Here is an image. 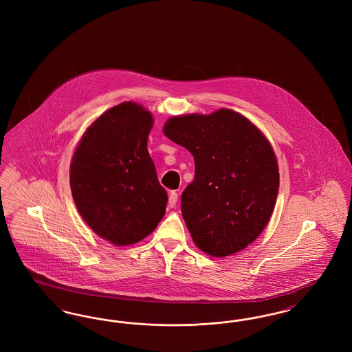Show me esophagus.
<instances>
[{
  "label": "esophagus",
  "mask_w": 352,
  "mask_h": 352,
  "mask_svg": "<svg viewBox=\"0 0 352 352\" xmlns=\"http://www.w3.org/2000/svg\"><path fill=\"white\" fill-rule=\"evenodd\" d=\"M178 201V192L175 191H170V195H168V206L170 207H174L177 204Z\"/></svg>",
  "instance_id": "obj_1"
}]
</instances>
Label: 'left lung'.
Returning <instances> with one entry per match:
<instances>
[{
  "label": "left lung",
  "instance_id": "1",
  "mask_svg": "<svg viewBox=\"0 0 352 352\" xmlns=\"http://www.w3.org/2000/svg\"><path fill=\"white\" fill-rule=\"evenodd\" d=\"M164 133L195 161V178L181 198L195 245L214 257L248 247L268 224L278 194L277 160L267 137L227 108L168 118Z\"/></svg>",
  "mask_w": 352,
  "mask_h": 352
}]
</instances>
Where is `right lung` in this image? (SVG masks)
I'll list each match as a JSON object with an SVG mask.
<instances>
[{
  "label": "right lung",
  "instance_id": "add662e5",
  "mask_svg": "<svg viewBox=\"0 0 352 352\" xmlns=\"http://www.w3.org/2000/svg\"><path fill=\"white\" fill-rule=\"evenodd\" d=\"M153 116L125 101L104 112L83 134L69 168L72 198L84 221L115 245L151 234L168 204L148 151Z\"/></svg>",
  "mask_w": 352,
  "mask_h": 352
}]
</instances>
